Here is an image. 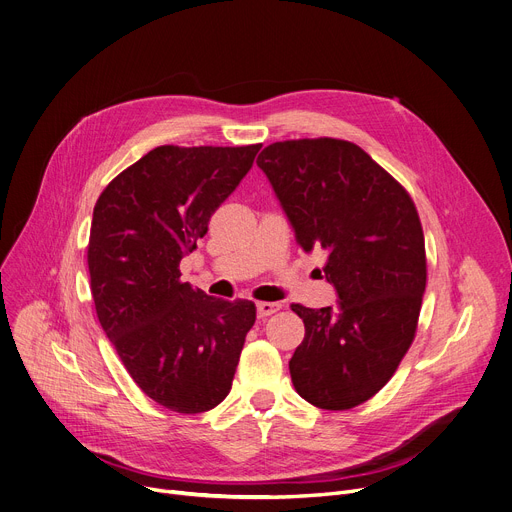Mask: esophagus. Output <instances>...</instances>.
Listing matches in <instances>:
<instances>
[{"instance_id":"1","label":"esophagus","mask_w":512,"mask_h":512,"mask_svg":"<svg viewBox=\"0 0 512 512\" xmlns=\"http://www.w3.org/2000/svg\"><path fill=\"white\" fill-rule=\"evenodd\" d=\"M276 311H280V304H276V302H257V317L259 319L274 315Z\"/></svg>"}]
</instances>
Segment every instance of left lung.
<instances>
[{"instance_id": "1", "label": "left lung", "mask_w": 512, "mask_h": 512, "mask_svg": "<svg viewBox=\"0 0 512 512\" xmlns=\"http://www.w3.org/2000/svg\"><path fill=\"white\" fill-rule=\"evenodd\" d=\"M267 175L309 253H327L339 309L292 304L304 339L290 360L296 393L342 412L377 395L410 350L426 290L424 232L414 201L360 146L288 140L267 146Z\"/></svg>"}]
</instances>
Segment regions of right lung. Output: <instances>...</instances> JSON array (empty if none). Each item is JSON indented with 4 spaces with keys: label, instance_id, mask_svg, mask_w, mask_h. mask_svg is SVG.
<instances>
[{
    "label": "right lung",
    "instance_id": "1",
    "mask_svg": "<svg viewBox=\"0 0 512 512\" xmlns=\"http://www.w3.org/2000/svg\"><path fill=\"white\" fill-rule=\"evenodd\" d=\"M259 148L158 146L94 206L88 271L96 317L135 385L170 412L201 414L224 401L255 323L251 300L191 288L179 263Z\"/></svg>",
    "mask_w": 512,
    "mask_h": 512
}]
</instances>
